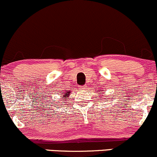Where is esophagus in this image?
Masks as SVG:
<instances>
[{"mask_svg": "<svg viewBox=\"0 0 157 157\" xmlns=\"http://www.w3.org/2000/svg\"><path fill=\"white\" fill-rule=\"evenodd\" d=\"M86 88H87V86H86V85H84V86H81V87H79V90H85Z\"/></svg>", "mask_w": 157, "mask_h": 157, "instance_id": "obj_1", "label": "esophagus"}]
</instances>
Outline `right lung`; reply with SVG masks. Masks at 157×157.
<instances>
[{
	"label": "right lung",
	"instance_id": "right-lung-1",
	"mask_svg": "<svg viewBox=\"0 0 157 157\" xmlns=\"http://www.w3.org/2000/svg\"><path fill=\"white\" fill-rule=\"evenodd\" d=\"M70 91H67V92H66L65 94H64V95L62 96V97H63V98L67 99V97H68V96H70V95H69V94H70ZM64 100H65V99H64Z\"/></svg>",
	"mask_w": 157,
	"mask_h": 157
}]
</instances>
